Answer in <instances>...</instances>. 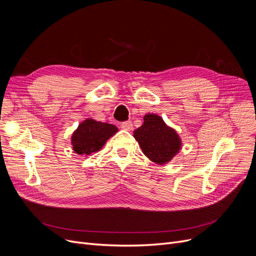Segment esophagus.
Masks as SVG:
<instances>
[{"label":"esophagus","mask_w":256,"mask_h":256,"mask_svg":"<svg viewBox=\"0 0 256 256\" xmlns=\"http://www.w3.org/2000/svg\"><path fill=\"white\" fill-rule=\"evenodd\" d=\"M120 126H121V128H124L126 130H130L132 128V124L130 120H128V121H124V122L120 124Z\"/></svg>","instance_id":"34e87169"}]
</instances>
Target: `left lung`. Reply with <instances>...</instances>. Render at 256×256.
Instances as JSON below:
<instances>
[{
    "mask_svg": "<svg viewBox=\"0 0 256 256\" xmlns=\"http://www.w3.org/2000/svg\"><path fill=\"white\" fill-rule=\"evenodd\" d=\"M134 137L143 154L158 165L172 160L182 145L176 132L167 126L164 120L156 114L144 116V122L134 132Z\"/></svg>",
    "mask_w": 256,
    "mask_h": 256,
    "instance_id": "obj_1",
    "label": "left lung"
}]
</instances>
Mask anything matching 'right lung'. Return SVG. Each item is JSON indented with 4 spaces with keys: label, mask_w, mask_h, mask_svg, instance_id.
<instances>
[{
    "label": "right lung",
    "mask_w": 256,
    "mask_h": 256,
    "mask_svg": "<svg viewBox=\"0 0 256 256\" xmlns=\"http://www.w3.org/2000/svg\"><path fill=\"white\" fill-rule=\"evenodd\" d=\"M117 128L110 124L86 119L72 134V143L74 150L83 156L98 152L106 141L115 135Z\"/></svg>",
    "instance_id": "right-lung-1"
}]
</instances>
